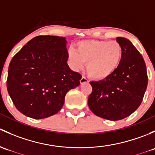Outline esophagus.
<instances>
[{"mask_svg": "<svg viewBox=\"0 0 155 155\" xmlns=\"http://www.w3.org/2000/svg\"><path fill=\"white\" fill-rule=\"evenodd\" d=\"M87 82H88V80H87L86 78L83 77V76H82V77L81 78V79H80V83H81V84L87 83Z\"/></svg>", "mask_w": 155, "mask_h": 155, "instance_id": "1", "label": "esophagus"}]
</instances>
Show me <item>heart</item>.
Wrapping results in <instances>:
<instances>
[{"mask_svg": "<svg viewBox=\"0 0 155 155\" xmlns=\"http://www.w3.org/2000/svg\"><path fill=\"white\" fill-rule=\"evenodd\" d=\"M122 46L117 41L82 40L76 45V49L68 51L70 66L74 70L82 69L86 64L89 76L102 81L112 76L121 62Z\"/></svg>", "mask_w": 155, "mask_h": 155, "instance_id": "b5f03b06", "label": "heart"}]
</instances>
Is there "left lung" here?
<instances>
[{
  "instance_id": "left-lung-1",
  "label": "left lung",
  "mask_w": 155,
  "mask_h": 155,
  "mask_svg": "<svg viewBox=\"0 0 155 155\" xmlns=\"http://www.w3.org/2000/svg\"><path fill=\"white\" fill-rule=\"evenodd\" d=\"M116 41L123 49L121 62L116 71L102 81H92V93L87 104L97 116L110 121L123 119L135 112L144 97L148 76L142 54L124 37Z\"/></svg>"
}]
</instances>
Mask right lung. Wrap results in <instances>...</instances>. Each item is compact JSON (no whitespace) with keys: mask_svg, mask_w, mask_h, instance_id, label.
<instances>
[{"mask_svg":"<svg viewBox=\"0 0 155 155\" xmlns=\"http://www.w3.org/2000/svg\"><path fill=\"white\" fill-rule=\"evenodd\" d=\"M64 37L38 36L12 58L7 87L16 109L34 119L48 118L59 112L65 95L80 85L79 73L68 63Z\"/></svg>","mask_w":155,"mask_h":155,"instance_id":"1","label":"right lung"}]
</instances>
